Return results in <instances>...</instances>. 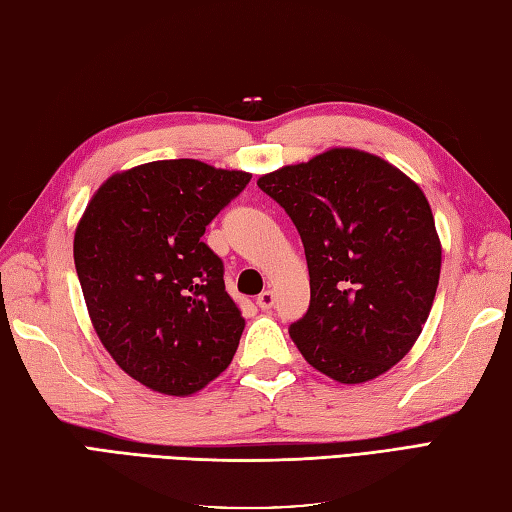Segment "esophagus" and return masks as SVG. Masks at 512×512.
Listing matches in <instances>:
<instances>
[{
  "instance_id": "1",
  "label": "esophagus",
  "mask_w": 512,
  "mask_h": 512,
  "mask_svg": "<svg viewBox=\"0 0 512 512\" xmlns=\"http://www.w3.org/2000/svg\"><path fill=\"white\" fill-rule=\"evenodd\" d=\"M256 303H258V307L260 310H272L274 307V303H276V296H274V292L272 289H265L263 294H258V298H256Z\"/></svg>"
}]
</instances>
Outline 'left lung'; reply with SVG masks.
Listing matches in <instances>:
<instances>
[{
	"label": "left lung",
	"instance_id": "obj_1",
	"mask_svg": "<svg viewBox=\"0 0 512 512\" xmlns=\"http://www.w3.org/2000/svg\"><path fill=\"white\" fill-rule=\"evenodd\" d=\"M301 234L310 307L289 325L305 361L339 383L372 381L419 339L441 243L417 182L379 156L330 149L258 178Z\"/></svg>",
	"mask_w": 512,
	"mask_h": 512
}]
</instances>
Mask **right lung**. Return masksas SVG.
I'll list each match as a JSON object with an SVG mask.
<instances>
[{
  "label": "right lung",
  "instance_id": "add662e5",
  "mask_svg": "<svg viewBox=\"0 0 512 512\" xmlns=\"http://www.w3.org/2000/svg\"><path fill=\"white\" fill-rule=\"evenodd\" d=\"M252 180L200 160L113 173L75 229L73 258L106 352L153 392L189 397L234 359L245 318L205 227Z\"/></svg>",
  "mask_w": 512,
  "mask_h": 512
}]
</instances>
